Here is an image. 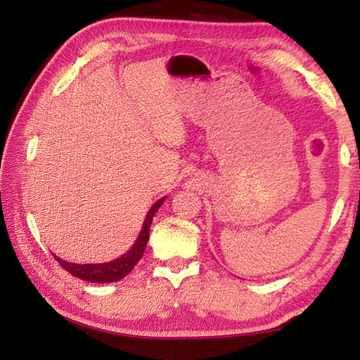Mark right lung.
Instances as JSON below:
<instances>
[{"label":"right lung","mask_w":360,"mask_h":360,"mask_svg":"<svg viewBox=\"0 0 360 360\" xmlns=\"http://www.w3.org/2000/svg\"><path fill=\"white\" fill-rule=\"evenodd\" d=\"M163 202H165V197L160 198L157 203L152 205V208L149 210L148 216H146V221L143 224V230H141V233H139L136 243L131 246L130 251L125 252L122 257L115 259L112 262H106V264H84V265L70 264V262L60 259V257H57V255H53V257L57 259L58 264L62 265L66 271L71 273L72 276L84 279V281H90V283L119 281V279L129 275V273L133 270V266H135L138 262L141 260L144 249H146V246H148V241H149V229H150L152 219H154L155 212L158 211V208H160Z\"/></svg>","instance_id":"1"}]
</instances>
